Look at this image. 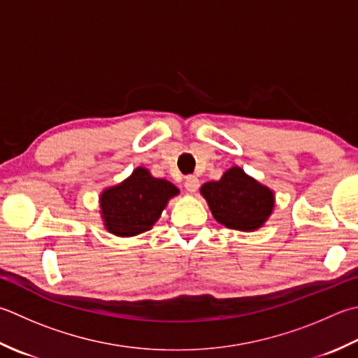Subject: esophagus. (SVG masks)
<instances>
[{
    "label": "esophagus",
    "mask_w": 358,
    "mask_h": 358,
    "mask_svg": "<svg viewBox=\"0 0 358 358\" xmlns=\"http://www.w3.org/2000/svg\"><path fill=\"white\" fill-rule=\"evenodd\" d=\"M199 186H200V181H199L197 177H195V175H189V177H186V180H185L186 191L194 194V192H197Z\"/></svg>",
    "instance_id": "esophagus-1"
}]
</instances>
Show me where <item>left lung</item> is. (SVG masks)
Returning a JSON list of instances; mask_svg holds the SVG:
<instances>
[{
    "label": "left lung",
    "instance_id": "8db88e82",
    "mask_svg": "<svg viewBox=\"0 0 358 358\" xmlns=\"http://www.w3.org/2000/svg\"><path fill=\"white\" fill-rule=\"evenodd\" d=\"M214 219L229 229L255 231L261 228L275 208V194L241 167H231L219 181L200 187Z\"/></svg>",
    "mask_w": 358,
    "mask_h": 358
}]
</instances>
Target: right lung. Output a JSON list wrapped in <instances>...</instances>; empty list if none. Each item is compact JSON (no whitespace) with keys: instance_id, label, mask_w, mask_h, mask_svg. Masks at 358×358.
<instances>
[{"instance_id":"obj_1","label":"right lung","mask_w":358,"mask_h":358,"mask_svg":"<svg viewBox=\"0 0 358 358\" xmlns=\"http://www.w3.org/2000/svg\"><path fill=\"white\" fill-rule=\"evenodd\" d=\"M178 187L164 178H155L145 167H136L122 183L101 194V215L111 234L131 237L149 231Z\"/></svg>"}]
</instances>
